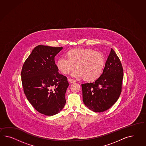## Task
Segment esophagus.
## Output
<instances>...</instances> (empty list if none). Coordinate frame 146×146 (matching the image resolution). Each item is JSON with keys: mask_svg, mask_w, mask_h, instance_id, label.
Returning a JSON list of instances; mask_svg holds the SVG:
<instances>
[{"mask_svg": "<svg viewBox=\"0 0 146 146\" xmlns=\"http://www.w3.org/2000/svg\"><path fill=\"white\" fill-rule=\"evenodd\" d=\"M68 81H69V82H70L71 83H74V82H76V81L74 80H73V79H72V78H69L68 79Z\"/></svg>", "mask_w": 146, "mask_h": 146, "instance_id": "34e87169", "label": "esophagus"}]
</instances>
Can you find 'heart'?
<instances>
[{
	"label": "heart",
	"mask_w": 146,
	"mask_h": 146,
	"mask_svg": "<svg viewBox=\"0 0 146 146\" xmlns=\"http://www.w3.org/2000/svg\"><path fill=\"white\" fill-rule=\"evenodd\" d=\"M66 58L57 60L58 70L62 73L68 74L76 65L77 70L72 75L83 78L87 82H94L99 78L106 64L103 54L91 48L72 49L66 53Z\"/></svg>",
	"instance_id": "heart-1"
}]
</instances>
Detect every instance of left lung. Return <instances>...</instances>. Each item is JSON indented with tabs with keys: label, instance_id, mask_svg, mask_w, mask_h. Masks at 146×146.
Here are the masks:
<instances>
[{
	"label": "left lung",
	"instance_id": "obj_1",
	"mask_svg": "<svg viewBox=\"0 0 146 146\" xmlns=\"http://www.w3.org/2000/svg\"><path fill=\"white\" fill-rule=\"evenodd\" d=\"M123 78V69L121 61L111 48L99 78L93 83L82 84L83 102L95 112L108 110L120 96Z\"/></svg>",
	"mask_w": 146,
	"mask_h": 146
}]
</instances>
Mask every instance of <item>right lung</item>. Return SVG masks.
<instances>
[{"label":"right lung","instance_id":"add662e5","mask_svg":"<svg viewBox=\"0 0 146 146\" xmlns=\"http://www.w3.org/2000/svg\"><path fill=\"white\" fill-rule=\"evenodd\" d=\"M62 48L37 46L21 69L22 86L29 102L36 110L49 116L58 113L66 103L68 78L58 73L54 60Z\"/></svg>","mask_w":146,"mask_h":146}]
</instances>
